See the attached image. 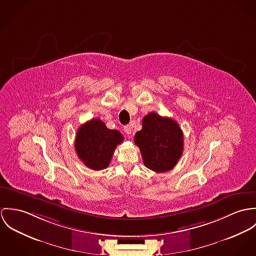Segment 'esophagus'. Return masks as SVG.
Segmentation results:
<instances>
[{"label":"esophagus","mask_w":256,"mask_h":256,"mask_svg":"<svg viewBox=\"0 0 256 256\" xmlns=\"http://www.w3.org/2000/svg\"><path fill=\"white\" fill-rule=\"evenodd\" d=\"M124 132H126L128 136H130V134H132V126H126L124 128Z\"/></svg>","instance_id":"34e87169"}]
</instances>
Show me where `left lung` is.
Here are the masks:
<instances>
[{
    "label": "left lung",
    "mask_w": 256,
    "mask_h": 256,
    "mask_svg": "<svg viewBox=\"0 0 256 256\" xmlns=\"http://www.w3.org/2000/svg\"><path fill=\"white\" fill-rule=\"evenodd\" d=\"M144 165L150 170L164 172L172 170L184 150V134L172 118L154 112L142 120V130L134 136Z\"/></svg>",
    "instance_id": "obj_1"
}]
</instances>
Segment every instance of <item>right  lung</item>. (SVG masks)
<instances>
[{"instance_id": "obj_1", "label": "right lung", "mask_w": 256, "mask_h": 256, "mask_svg": "<svg viewBox=\"0 0 256 256\" xmlns=\"http://www.w3.org/2000/svg\"><path fill=\"white\" fill-rule=\"evenodd\" d=\"M122 140L120 132L109 130L100 118H92L78 128L74 147L89 169L103 170L109 166L116 147Z\"/></svg>"}]
</instances>
